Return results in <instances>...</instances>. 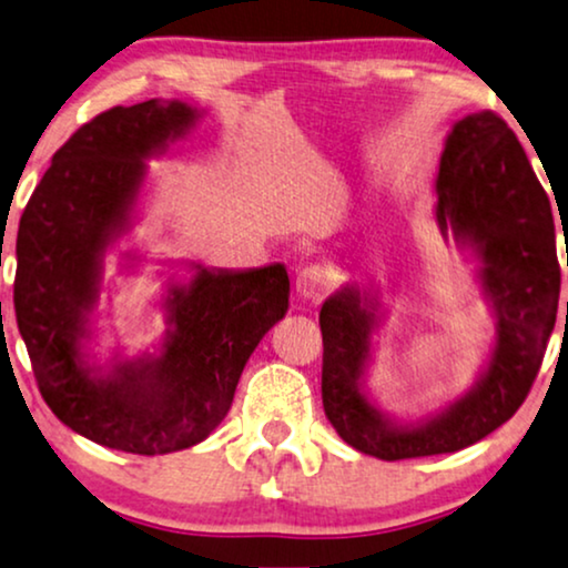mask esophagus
Masks as SVG:
<instances>
[{"label":"esophagus","mask_w":568,"mask_h":568,"mask_svg":"<svg viewBox=\"0 0 568 568\" xmlns=\"http://www.w3.org/2000/svg\"><path fill=\"white\" fill-rule=\"evenodd\" d=\"M294 290L305 300H321L328 290V274L321 266H305L297 274Z\"/></svg>","instance_id":"esophagus-1"}]
</instances>
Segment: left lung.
<instances>
[{
	"instance_id": "obj_1",
	"label": "left lung",
	"mask_w": 568,
	"mask_h": 568,
	"mask_svg": "<svg viewBox=\"0 0 568 568\" xmlns=\"http://www.w3.org/2000/svg\"><path fill=\"white\" fill-rule=\"evenodd\" d=\"M436 190L440 232L452 230L483 257V286L498 318L490 365L473 392L428 423L399 428L359 392L375 313L347 286L323 302L318 318L328 423L357 452L386 462L459 452L500 428L527 399L556 326L561 266L554 213L509 124L490 109L456 122Z\"/></svg>"
}]
</instances>
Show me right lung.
I'll return each instance as SVG.
<instances>
[{
	"label": "right lung",
	"mask_w": 568,
	"mask_h": 568,
	"mask_svg": "<svg viewBox=\"0 0 568 568\" xmlns=\"http://www.w3.org/2000/svg\"><path fill=\"white\" fill-rule=\"evenodd\" d=\"M182 101L112 106L51 156L18 230L14 315L39 392L68 428L128 454H169L209 436L232 407L242 367L290 311L284 266L201 271L169 297L164 352L93 375L78 355L101 278L143 182V159L185 135Z\"/></svg>",
	"instance_id": "add662e5"
}]
</instances>
